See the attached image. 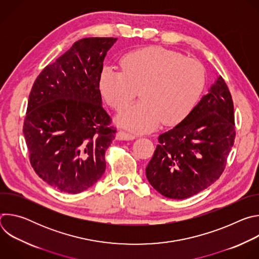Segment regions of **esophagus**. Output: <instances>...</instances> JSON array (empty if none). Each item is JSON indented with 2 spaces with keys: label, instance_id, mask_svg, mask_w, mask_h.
Returning a JSON list of instances; mask_svg holds the SVG:
<instances>
[{
  "label": "esophagus",
  "instance_id": "34e87169",
  "mask_svg": "<svg viewBox=\"0 0 259 259\" xmlns=\"http://www.w3.org/2000/svg\"><path fill=\"white\" fill-rule=\"evenodd\" d=\"M117 139L119 140H133L135 139L137 136L135 134H132V133H129V132H126V131H122L120 130L118 133H117Z\"/></svg>",
  "mask_w": 259,
  "mask_h": 259
}]
</instances>
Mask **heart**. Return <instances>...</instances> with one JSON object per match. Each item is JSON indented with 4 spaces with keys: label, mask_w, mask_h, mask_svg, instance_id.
<instances>
[{
    "label": "heart",
    "mask_w": 259,
    "mask_h": 259,
    "mask_svg": "<svg viewBox=\"0 0 259 259\" xmlns=\"http://www.w3.org/2000/svg\"><path fill=\"white\" fill-rule=\"evenodd\" d=\"M120 69L104 66L98 88L114 109L127 106L140 89L141 101L127 107L117 123L135 132L154 130L162 121L176 125L198 102L205 86V69L194 58L162 47H145L125 54Z\"/></svg>",
    "instance_id": "b5f03b06"
}]
</instances>
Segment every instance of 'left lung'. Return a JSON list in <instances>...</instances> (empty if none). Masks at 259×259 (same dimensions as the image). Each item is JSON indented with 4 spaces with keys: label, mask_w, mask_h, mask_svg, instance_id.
Wrapping results in <instances>:
<instances>
[{
    "label": "left lung",
    "mask_w": 259,
    "mask_h": 259,
    "mask_svg": "<svg viewBox=\"0 0 259 259\" xmlns=\"http://www.w3.org/2000/svg\"><path fill=\"white\" fill-rule=\"evenodd\" d=\"M235 137L234 102L219 76L192 112L159 136L146 178L167 198L192 197L223 174Z\"/></svg>",
    "instance_id": "8db88e82"
}]
</instances>
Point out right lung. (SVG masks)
Returning a JSON list of instances; mask_svg holds the SVG:
<instances>
[{
	"label": "right lung",
	"mask_w": 259,
	"mask_h": 259,
	"mask_svg": "<svg viewBox=\"0 0 259 259\" xmlns=\"http://www.w3.org/2000/svg\"><path fill=\"white\" fill-rule=\"evenodd\" d=\"M117 38H84L47 65L30 90L23 134L31 167L52 188L86 191L105 171L116 135L98 78Z\"/></svg>",
	"instance_id": "1"
}]
</instances>
